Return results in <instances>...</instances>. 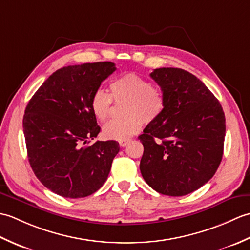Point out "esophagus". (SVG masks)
<instances>
[{
	"instance_id": "1",
	"label": "esophagus",
	"mask_w": 250,
	"mask_h": 250,
	"mask_svg": "<svg viewBox=\"0 0 250 250\" xmlns=\"http://www.w3.org/2000/svg\"><path fill=\"white\" fill-rule=\"evenodd\" d=\"M129 142H130V140H124V141H119V145H120L121 147H125V146H126V144H128Z\"/></svg>"
}]
</instances>
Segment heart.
I'll return each instance as SVG.
<instances>
[{
    "label": "heart",
    "mask_w": 250,
    "mask_h": 250,
    "mask_svg": "<svg viewBox=\"0 0 250 250\" xmlns=\"http://www.w3.org/2000/svg\"><path fill=\"white\" fill-rule=\"evenodd\" d=\"M110 93L103 89L94 91L91 98V108L100 121L108 118L110 107L115 101H126L122 119L110 120L104 125L106 139L124 141L136 134L144 124L156 121L166 107V99L159 88L152 87L150 82L134 73L125 74L110 83Z\"/></svg>",
    "instance_id": "b5f03b06"
}]
</instances>
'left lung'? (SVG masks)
<instances>
[{"mask_svg": "<svg viewBox=\"0 0 250 250\" xmlns=\"http://www.w3.org/2000/svg\"><path fill=\"white\" fill-rule=\"evenodd\" d=\"M166 107L139 136L140 169L157 192L182 196L214 176L222 159L226 118L219 101L198 77L177 67L156 68Z\"/></svg>", "mask_w": 250, "mask_h": 250, "instance_id": "obj_1", "label": "left lung"}]
</instances>
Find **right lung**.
Returning a JSON list of instances; mask_svg holds the SVG:
<instances>
[{"instance_id":"obj_1","label":"right lung","mask_w":250,"mask_h":250,"mask_svg":"<svg viewBox=\"0 0 250 250\" xmlns=\"http://www.w3.org/2000/svg\"><path fill=\"white\" fill-rule=\"evenodd\" d=\"M115 71V63L107 61L64 66L46 79L26 105L22 125L30 166L46 188L63 198L98 191L119 152L116 141L86 146L101 130L92 94Z\"/></svg>"}]
</instances>
